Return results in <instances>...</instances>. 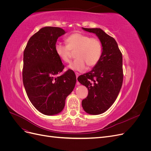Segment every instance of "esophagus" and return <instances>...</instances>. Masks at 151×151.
<instances>
[{
    "label": "esophagus",
    "mask_w": 151,
    "mask_h": 151,
    "mask_svg": "<svg viewBox=\"0 0 151 151\" xmlns=\"http://www.w3.org/2000/svg\"><path fill=\"white\" fill-rule=\"evenodd\" d=\"M76 78H77V77H79V74L78 72H76ZM77 84H79V82H77Z\"/></svg>",
    "instance_id": "obj_1"
}]
</instances>
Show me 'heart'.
<instances>
[{
	"label": "heart",
	"mask_w": 151,
	"mask_h": 151,
	"mask_svg": "<svg viewBox=\"0 0 151 151\" xmlns=\"http://www.w3.org/2000/svg\"><path fill=\"white\" fill-rule=\"evenodd\" d=\"M66 45L57 43L55 46V52L64 63H69L76 53L77 58L68 66L69 68L77 71H83L86 68L94 67L101 58L103 45L98 38L81 33H74L65 39Z\"/></svg>",
	"instance_id": "1"
}]
</instances>
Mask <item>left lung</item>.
Returning <instances> with one entry per match:
<instances>
[{
  "label": "left lung",
  "mask_w": 151,
  "mask_h": 151,
  "mask_svg": "<svg viewBox=\"0 0 151 151\" xmlns=\"http://www.w3.org/2000/svg\"><path fill=\"white\" fill-rule=\"evenodd\" d=\"M83 29L95 33L103 45L102 56L98 64L77 78L88 90V96L82 101L84 111L99 115L111 107L120 93L123 79L122 53L115 40L101 29Z\"/></svg>",
  "instance_id": "obj_1"
}]
</instances>
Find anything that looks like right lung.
Here are the masks:
<instances>
[{"label": "right lung", "mask_w": 151, "mask_h": 151, "mask_svg": "<svg viewBox=\"0 0 151 151\" xmlns=\"http://www.w3.org/2000/svg\"><path fill=\"white\" fill-rule=\"evenodd\" d=\"M65 31L58 27L40 29L29 38L23 54L22 82L27 96L36 109L46 115L61 112L74 89L76 76L55 52L57 40Z\"/></svg>", "instance_id": "obj_1"}]
</instances>
